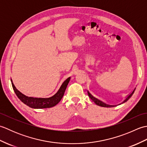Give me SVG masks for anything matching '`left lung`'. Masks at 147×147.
<instances>
[{
	"label": "left lung",
	"instance_id": "8db88e82",
	"mask_svg": "<svg viewBox=\"0 0 147 147\" xmlns=\"http://www.w3.org/2000/svg\"><path fill=\"white\" fill-rule=\"evenodd\" d=\"M135 88L134 89L133 91L131 92L129 94L127 95L126 97V98H125V100H124L123 101V103H124V102H126L127 100H128L131 96H132V95L133 94V93H134V92H135ZM88 96H89V97L91 98L92 100L94 102L95 104H96V105H99V106H101V107H114V105H108V104H105L104 102H102L101 100H98V98H95V97H94V96H93L91 93H90L88 91ZM123 103H122V104H123Z\"/></svg>",
	"mask_w": 147,
	"mask_h": 147
}]
</instances>
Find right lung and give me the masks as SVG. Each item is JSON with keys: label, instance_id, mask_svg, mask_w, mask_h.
<instances>
[{"label": "right lung", "instance_id": "right-lung-1", "mask_svg": "<svg viewBox=\"0 0 147 147\" xmlns=\"http://www.w3.org/2000/svg\"><path fill=\"white\" fill-rule=\"evenodd\" d=\"M71 78H68L62 83L61 88H59L58 92L55 94L51 96L50 98H33V97H28L26 95H24L23 93H21L18 89L16 88L14 83H12V80L11 83L12 88L16 94L18 96V97L20 99V100L23 102L24 104L29 106L31 108L33 109H45V108H50L54 106L57 105L58 103L61 101L62 96H63L65 90L67 88V86Z\"/></svg>", "mask_w": 147, "mask_h": 147}]
</instances>
